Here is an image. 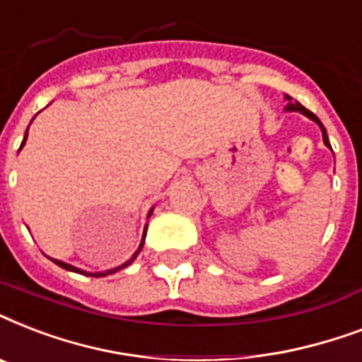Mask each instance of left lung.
<instances>
[{"mask_svg": "<svg viewBox=\"0 0 362 362\" xmlns=\"http://www.w3.org/2000/svg\"><path fill=\"white\" fill-rule=\"evenodd\" d=\"M284 98H286V101H287L286 110H289V112H300V115H304V116H306V118H310V120L315 122V124L320 125L321 135H323V142H325L327 148H331V142H329V136H327V129H325V127H323V124H321V122H320V118H317V116H315L314 112H310L308 109H304L303 105L298 103V101H293V98H289V95H284ZM331 150H332V148H331Z\"/></svg>", "mask_w": 362, "mask_h": 362, "instance_id": "left-lung-1", "label": "left lung"}]
</instances>
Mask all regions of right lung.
<instances>
[{"label":"right lung","mask_w":362,"mask_h":362,"mask_svg":"<svg viewBox=\"0 0 362 362\" xmlns=\"http://www.w3.org/2000/svg\"><path fill=\"white\" fill-rule=\"evenodd\" d=\"M28 129H30V127H28ZM28 129H25L24 141H22V144H20V150H22V146H24V144H25V139H28ZM20 150H18V152H20ZM152 212H153V206H152V209H150V212H148V218H150V216H152ZM146 229H148V226L144 227V231H142L141 244H139V247H136V252L133 253V255H131V259H127V261H125L124 264H120V267H115V269L103 270V272H86V270H82V269H76V267H73V264H69V263H64V261H59V259H52V257H50V261H54V263L58 264V267H62V269H65V270H71V272H76V274L93 276V278H103V276L115 274V272H118V270L125 269V267H129V264L133 263V261H135V259H136V255H139V253H141L142 246H144V238H146Z\"/></svg>","instance_id":"obj_1"}]
</instances>
